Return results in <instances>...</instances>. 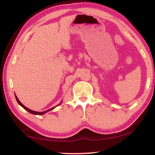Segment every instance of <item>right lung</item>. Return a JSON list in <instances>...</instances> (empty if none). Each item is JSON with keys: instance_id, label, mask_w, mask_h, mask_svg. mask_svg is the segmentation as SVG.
Masks as SVG:
<instances>
[{"instance_id": "right-lung-1", "label": "right lung", "mask_w": 155, "mask_h": 155, "mask_svg": "<svg viewBox=\"0 0 155 155\" xmlns=\"http://www.w3.org/2000/svg\"><path fill=\"white\" fill-rule=\"evenodd\" d=\"M15 98H16V100H17V101H18V103L19 104H20L21 107H22V108H24V109H25V110H27V111L28 112H29V113L30 114H35V115H42V114H46V113H47L48 111H51V110H53L54 109V108H56L57 106H58V105H60L61 103H62V101H61V102L59 104H58L57 106H56V107H53V108H51V109H48V110H46V111H41V112H40V111H32V110H31V109H28V108L27 107H25V106H24L22 104V103L20 102V101L18 99V97L16 96L15 95Z\"/></svg>"}]
</instances>
